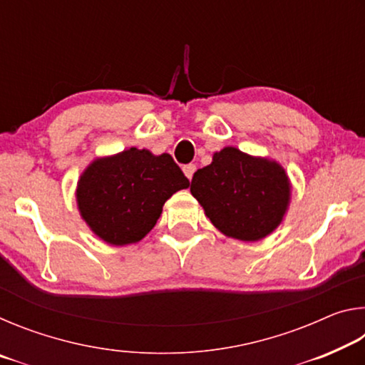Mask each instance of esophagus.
I'll use <instances>...</instances> for the list:
<instances>
[{
  "instance_id": "1",
  "label": "esophagus",
  "mask_w": 365,
  "mask_h": 365,
  "mask_svg": "<svg viewBox=\"0 0 365 365\" xmlns=\"http://www.w3.org/2000/svg\"><path fill=\"white\" fill-rule=\"evenodd\" d=\"M195 170H196V165H195V164H187V165H183V172H185V175H187L188 180H191V178H193Z\"/></svg>"
}]
</instances>
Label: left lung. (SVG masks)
<instances>
[{
	"label": "left lung",
	"instance_id": "8db88e82",
	"mask_svg": "<svg viewBox=\"0 0 365 365\" xmlns=\"http://www.w3.org/2000/svg\"><path fill=\"white\" fill-rule=\"evenodd\" d=\"M190 191L227 237L256 242L274 232L289 200V182L279 164L224 148L197 169Z\"/></svg>",
	"mask_w": 365,
	"mask_h": 365
}]
</instances>
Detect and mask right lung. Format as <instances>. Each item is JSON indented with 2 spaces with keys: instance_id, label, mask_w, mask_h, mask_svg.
Returning a JSON list of instances; mask_svg holds the SVG:
<instances>
[{
  "instance_id": "right-lung-1",
  "label": "right lung",
  "mask_w": 365,
  "mask_h": 365,
  "mask_svg": "<svg viewBox=\"0 0 365 365\" xmlns=\"http://www.w3.org/2000/svg\"><path fill=\"white\" fill-rule=\"evenodd\" d=\"M188 185L170 154L130 148L88 165L78 180L77 205L104 242L130 245L156 225L164 202Z\"/></svg>"
}]
</instances>
